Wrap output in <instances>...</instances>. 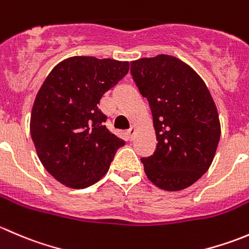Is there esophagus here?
I'll list each match as a JSON object with an SVG mask.
<instances>
[{"instance_id": "1", "label": "esophagus", "mask_w": 249, "mask_h": 249, "mask_svg": "<svg viewBox=\"0 0 249 249\" xmlns=\"http://www.w3.org/2000/svg\"><path fill=\"white\" fill-rule=\"evenodd\" d=\"M135 134H136V130H135V126L130 127V130L127 131V136H129V140L132 141L135 139Z\"/></svg>"}]
</instances>
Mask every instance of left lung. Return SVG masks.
Returning a JSON list of instances; mask_svg holds the SVG:
<instances>
[{
  "instance_id": "1",
  "label": "left lung",
  "mask_w": 249,
  "mask_h": 249,
  "mask_svg": "<svg viewBox=\"0 0 249 249\" xmlns=\"http://www.w3.org/2000/svg\"><path fill=\"white\" fill-rule=\"evenodd\" d=\"M131 74L148 100L158 141L154 154L141 159L145 175L160 189H185L207 172L219 143V115L210 90L171 55L132 61Z\"/></svg>"
}]
</instances>
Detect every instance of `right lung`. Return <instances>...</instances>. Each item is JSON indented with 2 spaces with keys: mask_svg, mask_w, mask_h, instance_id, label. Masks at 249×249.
<instances>
[{
  "mask_svg": "<svg viewBox=\"0 0 249 249\" xmlns=\"http://www.w3.org/2000/svg\"><path fill=\"white\" fill-rule=\"evenodd\" d=\"M129 72V62L73 56L52 70L37 92L30 132L42 165L64 185L83 189L101 179L125 144L105 125L97 105Z\"/></svg>",
  "mask_w": 249,
  "mask_h": 249,
  "instance_id": "obj_1",
  "label": "right lung"
}]
</instances>
